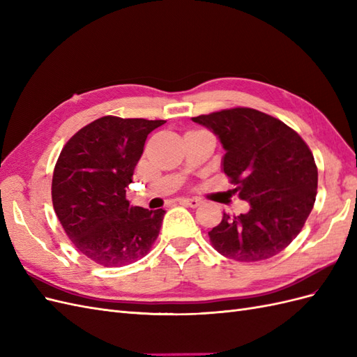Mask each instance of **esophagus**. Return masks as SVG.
<instances>
[{
  "mask_svg": "<svg viewBox=\"0 0 357 357\" xmlns=\"http://www.w3.org/2000/svg\"><path fill=\"white\" fill-rule=\"evenodd\" d=\"M181 202L189 205L190 208H197V207H199V205L202 204V201L199 198H186V199H183Z\"/></svg>",
  "mask_w": 357,
  "mask_h": 357,
  "instance_id": "1",
  "label": "esophagus"
}]
</instances>
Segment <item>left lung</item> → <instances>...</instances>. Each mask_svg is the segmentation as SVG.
<instances>
[{
  "instance_id": "8db88e82",
  "label": "left lung",
  "mask_w": 357,
  "mask_h": 357,
  "mask_svg": "<svg viewBox=\"0 0 357 357\" xmlns=\"http://www.w3.org/2000/svg\"><path fill=\"white\" fill-rule=\"evenodd\" d=\"M218 135L225 149L223 172L250 204L240 215L223 213L208 232L225 257L259 262L296 238L314 207L317 167L298 132L278 119L247 107L192 117Z\"/></svg>"
}]
</instances>
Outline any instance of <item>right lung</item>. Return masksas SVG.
I'll return each instance as SVG.
<instances>
[{"label": "right lung", "instance_id": "obj_1", "mask_svg": "<svg viewBox=\"0 0 357 357\" xmlns=\"http://www.w3.org/2000/svg\"><path fill=\"white\" fill-rule=\"evenodd\" d=\"M164 123L104 116L62 149L52 178L53 208L74 247L95 264H132L158 238L165 210L131 207L126 188L147 135Z\"/></svg>", "mask_w": 357, "mask_h": 357}]
</instances>
